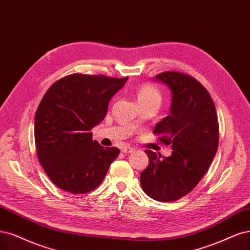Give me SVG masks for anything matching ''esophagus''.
Returning <instances> with one entry per match:
<instances>
[{"label": "esophagus", "mask_w": 250, "mask_h": 250, "mask_svg": "<svg viewBox=\"0 0 250 250\" xmlns=\"http://www.w3.org/2000/svg\"><path fill=\"white\" fill-rule=\"evenodd\" d=\"M122 152L123 153H126V154H129V153H132L134 151V148L133 147H130V146H124V147H122Z\"/></svg>", "instance_id": "34e87169"}]
</instances>
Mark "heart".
<instances>
[{"label":"heart","instance_id":"obj_1","mask_svg":"<svg viewBox=\"0 0 250 250\" xmlns=\"http://www.w3.org/2000/svg\"><path fill=\"white\" fill-rule=\"evenodd\" d=\"M136 96L141 105L146 104H160L162 100V94L158 87L151 83H144L136 89Z\"/></svg>","mask_w":250,"mask_h":250}]
</instances>
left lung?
I'll return each instance as SVG.
<instances>
[{
  "label": "left lung",
  "instance_id": "1",
  "mask_svg": "<svg viewBox=\"0 0 250 250\" xmlns=\"http://www.w3.org/2000/svg\"><path fill=\"white\" fill-rule=\"evenodd\" d=\"M171 91L169 115L155 129L158 140L170 145L168 157L146 150L149 166L141 174L144 192L158 202H174L199 184L216 154L219 125L209 92L194 77L178 71L155 76Z\"/></svg>",
  "mask_w": 250,
  "mask_h": 250
}]
</instances>
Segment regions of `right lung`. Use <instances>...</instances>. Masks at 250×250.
<instances>
[{
    "label": "right lung",
    "mask_w": 250,
    "mask_h": 250,
    "mask_svg": "<svg viewBox=\"0 0 250 250\" xmlns=\"http://www.w3.org/2000/svg\"><path fill=\"white\" fill-rule=\"evenodd\" d=\"M128 77L73 73L50 85L35 115V145L40 165L62 190L88 193L104 179L120 154L92 139L108 102Z\"/></svg>",
    "instance_id": "add662e5"
}]
</instances>
